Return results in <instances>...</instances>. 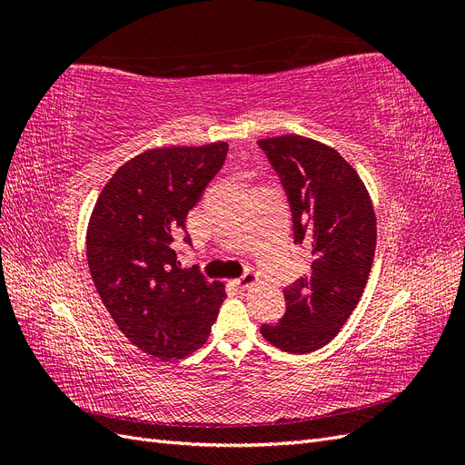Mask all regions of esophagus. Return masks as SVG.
I'll return each mask as SVG.
<instances>
[{
    "label": "esophagus",
    "mask_w": 465,
    "mask_h": 465,
    "mask_svg": "<svg viewBox=\"0 0 465 465\" xmlns=\"http://www.w3.org/2000/svg\"><path fill=\"white\" fill-rule=\"evenodd\" d=\"M256 283H258V275L254 272H246L242 277L234 279V285L241 287V289H248V287L256 285Z\"/></svg>",
    "instance_id": "1"
}]
</instances>
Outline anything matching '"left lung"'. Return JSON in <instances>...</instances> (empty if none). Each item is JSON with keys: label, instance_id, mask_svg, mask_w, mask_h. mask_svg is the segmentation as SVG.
Returning <instances> with one entry per match:
<instances>
[{"label": "left lung", "instance_id": "obj_1", "mask_svg": "<svg viewBox=\"0 0 465 465\" xmlns=\"http://www.w3.org/2000/svg\"><path fill=\"white\" fill-rule=\"evenodd\" d=\"M283 182L294 242L312 250L311 272L285 289L287 312L262 326L263 340L287 353L328 345L367 287L376 248V215L359 173L333 147L287 134L260 139Z\"/></svg>", "mask_w": 465, "mask_h": 465}]
</instances>
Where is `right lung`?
Returning <instances> with one entry per match:
<instances>
[{
	"label": "right lung",
	"instance_id": "1",
	"mask_svg": "<svg viewBox=\"0 0 465 465\" xmlns=\"http://www.w3.org/2000/svg\"><path fill=\"white\" fill-rule=\"evenodd\" d=\"M227 151V142H215L135 154L93 207L87 262L98 297L120 331L154 359L198 351L227 299L221 281H207L195 267L182 270L173 248Z\"/></svg>",
	"mask_w": 465,
	"mask_h": 465
}]
</instances>
